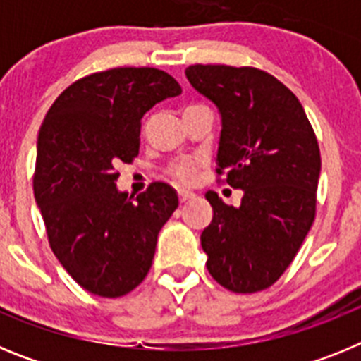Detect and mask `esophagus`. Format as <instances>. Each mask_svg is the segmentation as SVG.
I'll return each instance as SVG.
<instances>
[{"instance_id":"34e87169","label":"esophagus","mask_w":361,"mask_h":361,"mask_svg":"<svg viewBox=\"0 0 361 361\" xmlns=\"http://www.w3.org/2000/svg\"><path fill=\"white\" fill-rule=\"evenodd\" d=\"M178 200H180V202H188V200H191L193 199V193H191V191H184V190H178Z\"/></svg>"}]
</instances>
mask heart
I'll return each instance as SVG.
<instances>
[{
    "mask_svg": "<svg viewBox=\"0 0 361 361\" xmlns=\"http://www.w3.org/2000/svg\"><path fill=\"white\" fill-rule=\"evenodd\" d=\"M193 108V106H188ZM186 108V110H188ZM200 162L191 161V159H180V161L171 162L166 168V175L173 180V183L180 184V186H191L197 180V173H199Z\"/></svg>",
    "mask_w": 361,
    "mask_h": 361,
    "instance_id": "heart-1",
    "label": "heart"
}]
</instances>
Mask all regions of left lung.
<instances>
[{
	"label": "left lung",
	"instance_id": "obj_1",
	"mask_svg": "<svg viewBox=\"0 0 361 361\" xmlns=\"http://www.w3.org/2000/svg\"><path fill=\"white\" fill-rule=\"evenodd\" d=\"M186 78L222 116L219 183L244 190L238 208L206 193L213 208L200 235L206 266L229 291H264L295 260L317 216V135L296 95L264 70L191 65Z\"/></svg>",
	"mask_w": 361,
	"mask_h": 361
}]
</instances>
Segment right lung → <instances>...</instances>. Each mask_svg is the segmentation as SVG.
I'll list each match as a JSON object with an SVG mask.
<instances>
[{
    "instance_id": "right-lung-1",
    "label": "right lung",
    "mask_w": 361,
    "mask_h": 361,
    "mask_svg": "<svg viewBox=\"0 0 361 361\" xmlns=\"http://www.w3.org/2000/svg\"><path fill=\"white\" fill-rule=\"evenodd\" d=\"M183 92L170 73L121 66L78 79L41 124L34 197L50 250L92 295L119 298L148 275L157 235L177 209V193L152 183L135 200L117 191V166L132 164L141 119Z\"/></svg>"
}]
</instances>
